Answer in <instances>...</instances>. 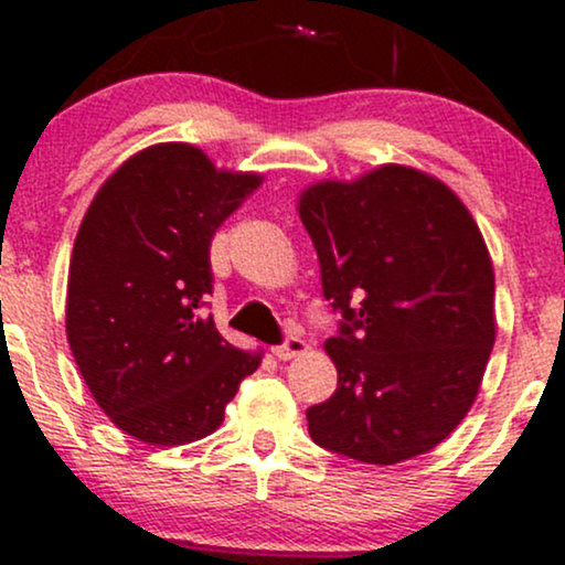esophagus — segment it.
Wrapping results in <instances>:
<instances>
[{
    "mask_svg": "<svg viewBox=\"0 0 565 565\" xmlns=\"http://www.w3.org/2000/svg\"><path fill=\"white\" fill-rule=\"evenodd\" d=\"M305 350H308L305 340H300V337H287V342H284V345L274 348V355L278 361H291V359H297V355H302Z\"/></svg>",
    "mask_w": 565,
    "mask_h": 565,
    "instance_id": "1",
    "label": "esophagus"
}]
</instances>
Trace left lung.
<instances>
[{
  "instance_id": "left-lung-1",
  "label": "left lung",
  "mask_w": 565,
  "mask_h": 565,
  "mask_svg": "<svg viewBox=\"0 0 565 565\" xmlns=\"http://www.w3.org/2000/svg\"><path fill=\"white\" fill-rule=\"evenodd\" d=\"M297 212L345 319L323 345L337 391L305 412L310 438L366 465L436 449L476 404L497 340L481 228L449 185L404 164L308 185Z\"/></svg>"
}]
</instances>
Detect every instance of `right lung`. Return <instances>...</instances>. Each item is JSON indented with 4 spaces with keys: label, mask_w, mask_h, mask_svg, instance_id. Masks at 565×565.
<instances>
[{
    "label": "right lung",
    "mask_w": 565,
    "mask_h": 565,
    "mask_svg": "<svg viewBox=\"0 0 565 565\" xmlns=\"http://www.w3.org/2000/svg\"><path fill=\"white\" fill-rule=\"evenodd\" d=\"M263 185L217 170L191 142L132 153L95 193L68 268L66 337L97 406L127 436L180 446L215 433L263 350H242L201 316L210 244Z\"/></svg>",
    "instance_id": "obj_1"
}]
</instances>
